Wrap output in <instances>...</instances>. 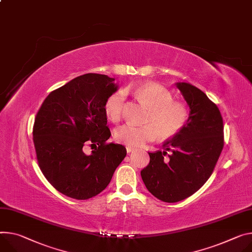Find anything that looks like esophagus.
I'll return each instance as SVG.
<instances>
[{"instance_id": "obj_1", "label": "esophagus", "mask_w": 252, "mask_h": 252, "mask_svg": "<svg viewBox=\"0 0 252 252\" xmlns=\"http://www.w3.org/2000/svg\"><path fill=\"white\" fill-rule=\"evenodd\" d=\"M133 151H134L133 148H131V147H126V152H127V154H129V153H131V152H133Z\"/></svg>"}]
</instances>
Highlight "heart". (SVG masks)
I'll use <instances>...</instances> for the list:
<instances>
[{
  "label": "heart",
  "mask_w": 252,
  "mask_h": 252,
  "mask_svg": "<svg viewBox=\"0 0 252 252\" xmlns=\"http://www.w3.org/2000/svg\"><path fill=\"white\" fill-rule=\"evenodd\" d=\"M138 98L149 107L144 126L124 125L114 130V139L127 147H142L158 135L163 140L172 139L187 126L190 119L188 106L180 100L173 99L171 91L163 85L146 83L136 88ZM126 94L116 91L104 101L103 109L106 118L112 123H119L124 113Z\"/></svg>",
  "instance_id": "obj_1"
}]
</instances>
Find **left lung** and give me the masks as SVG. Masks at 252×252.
Here are the masks:
<instances>
[{"instance_id":"obj_1","label":"left lung","mask_w":252,"mask_h":252,"mask_svg":"<svg viewBox=\"0 0 252 252\" xmlns=\"http://www.w3.org/2000/svg\"><path fill=\"white\" fill-rule=\"evenodd\" d=\"M177 87L190 107L189 122L164 143V151L149 153L150 164L141 172L147 189L168 203L190 197L207 182L224 146L223 120L217 105L192 84L179 82Z\"/></svg>"}]
</instances>
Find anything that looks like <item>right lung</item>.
<instances>
[{
	"mask_svg": "<svg viewBox=\"0 0 252 252\" xmlns=\"http://www.w3.org/2000/svg\"><path fill=\"white\" fill-rule=\"evenodd\" d=\"M114 78L87 73L51 91L39 108L33 126L37 162L60 193L77 200L102 192L126 156L120 144L107 143L110 130L105 99L118 86ZM92 147V154L85 147Z\"/></svg>",
	"mask_w": 252,
	"mask_h": 252,
	"instance_id": "obj_1",
	"label": "right lung"
}]
</instances>
